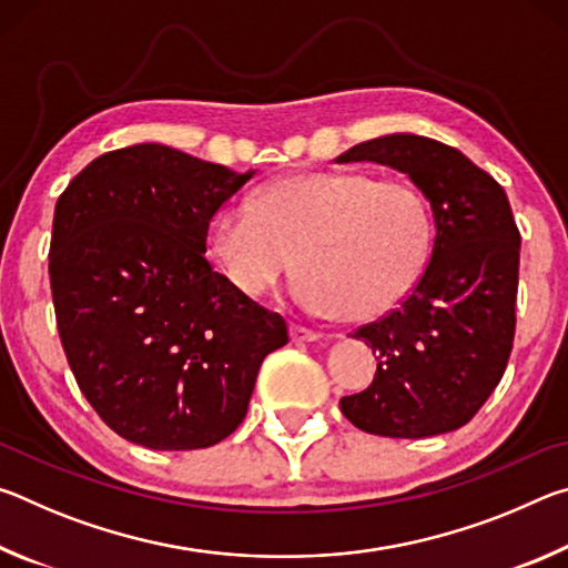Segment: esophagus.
<instances>
[{"label": "esophagus", "mask_w": 568, "mask_h": 568, "mask_svg": "<svg viewBox=\"0 0 568 568\" xmlns=\"http://www.w3.org/2000/svg\"><path fill=\"white\" fill-rule=\"evenodd\" d=\"M291 333H293V341L295 343H313V341H321L323 338L318 331L305 328V325H293Z\"/></svg>", "instance_id": "esophagus-1"}]
</instances>
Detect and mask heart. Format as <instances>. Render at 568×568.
<instances>
[{
  "instance_id": "1",
  "label": "heart",
  "mask_w": 568,
  "mask_h": 568,
  "mask_svg": "<svg viewBox=\"0 0 568 568\" xmlns=\"http://www.w3.org/2000/svg\"><path fill=\"white\" fill-rule=\"evenodd\" d=\"M207 250L227 283L263 297L297 271V301L318 315L378 321L416 291L434 255L428 200L408 180L361 170L277 178L253 205L220 207Z\"/></svg>"
}]
</instances>
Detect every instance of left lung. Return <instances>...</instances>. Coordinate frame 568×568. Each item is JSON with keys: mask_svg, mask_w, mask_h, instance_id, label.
Wrapping results in <instances>:
<instances>
[{"mask_svg": "<svg viewBox=\"0 0 568 568\" xmlns=\"http://www.w3.org/2000/svg\"><path fill=\"white\" fill-rule=\"evenodd\" d=\"M363 160L410 178L430 203L436 237L408 301L351 335L371 345L378 368L341 410L373 436L448 434L476 416L506 371L521 235L504 187L456 148L398 132L335 158Z\"/></svg>", "mask_w": 568, "mask_h": 568, "instance_id": "left-lung-1", "label": "left lung"}]
</instances>
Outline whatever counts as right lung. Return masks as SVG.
Segmentation results:
<instances>
[{
    "mask_svg": "<svg viewBox=\"0 0 568 568\" xmlns=\"http://www.w3.org/2000/svg\"><path fill=\"white\" fill-rule=\"evenodd\" d=\"M253 178L155 142L92 160L57 200L50 283L74 381L114 434L215 446L243 423L283 315L207 263V225Z\"/></svg>",
    "mask_w": 568,
    "mask_h": 568,
    "instance_id": "right-lung-1",
    "label": "right lung"
}]
</instances>
